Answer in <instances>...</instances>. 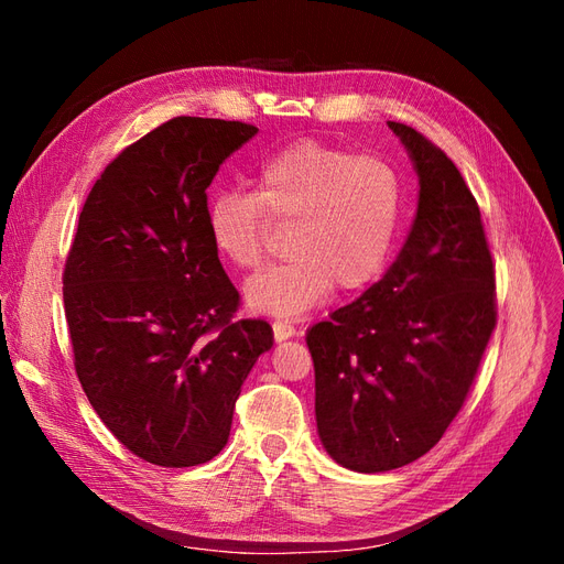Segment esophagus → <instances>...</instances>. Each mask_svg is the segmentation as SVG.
Returning <instances> with one entry per match:
<instances>
[{"instance_id":"esophagus-1","label":"esophagus","mask_w":564,"mask_h":564,"mask_svg":"<svg viewBox=\"0 0 564 564\" xmlns=\"http://www.w3.org/2000/svg\"><path fill=\"white\" fill-rule=\"evenodd\" d=\"M272 334H275V340L280 344V340L296 336V327L289 319H275L272 322Z\"/></svg>"}]
</instances>
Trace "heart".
<instances>
[{
  "label": "heart",
  "instance_id": "b5f03b06",
  "mask_svg": "<svg viewBox=\"0 0 564 564\" xmlns=\"http://www.w3.org/2000/svg\"><path fill=\"white\" fill-rule=\"evenodd\" d=\"M259 195H214L207 228L214 249L235 268H256L265 253L268 214L292 224L284 263L270 265L245 286L259 313L299 317L332 294L357 292L390 261L402 224L404 185L379 158L299 141L256 174Z\"/></svg>",
  "mask_w": 564,
  "mask_h": 564
}]
</instances>
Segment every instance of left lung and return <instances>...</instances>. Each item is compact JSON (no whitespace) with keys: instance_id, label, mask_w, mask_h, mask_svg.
Listing matches in <instances>:
<instances>
[{"instance_id":"1","label":"left lung","mask_w":564,"mask_h":564,"mask_svg":"<svg viewBox=\"0 0 564 564\" xmlns=\"http://www.w3.org/2000/svg\"><path fill=\"white\" fill-rule=\"evenodd\" d=\"M419 176L412 230L386 275L305 334L327 454L386 473L431 452L464 400L497 327V284L480 207L425 135L388 122Z\"/></svg>"}]
</instances>
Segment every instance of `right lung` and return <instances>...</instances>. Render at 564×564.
Returning <instances> with one entry per match:
<instances>
[{
  "label": "right lung",
  "mask_w": 564,
  "mask_h": 564,
  "mask_svg": "<svg viewBox=\"0 0 564 564\" xmlns=\"http://www.w3.org/2000/svg\"><path fill=\"white\" fill-rule=\"evenodd\" d=\"M253 124L174 117L106 166L84 202L63 272L75 371L96 414L148 464L187 468L226 447L263 319L207 228V187Z\"/></svg>",
  "instance_id": "add662e5"
}]
</instances>
